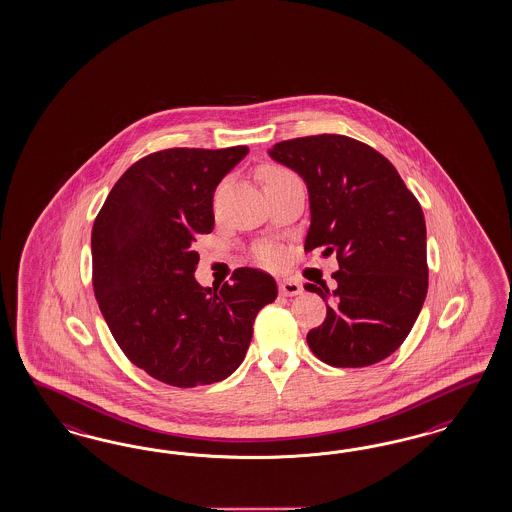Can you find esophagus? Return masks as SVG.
Listing matches in <instances>:
<instances>
[{
	"instance_id": "obj_1",
	"label": "esophagus",
	"mask_w": 512,
	"mask_h": 512,
	"mask_svg": "<svg viewBox=\"0 0 512 512\" xmlns=\"http://www.w3.org/2000/svg\"><path fill=\"white\" fill-rule=\"evenodd\" d=\"M279 291H281V295L296 296L300 295L304 289H302V285H300L298 281H295V279L287 278L279 281Z\"/></svg>"
}]
</instances>
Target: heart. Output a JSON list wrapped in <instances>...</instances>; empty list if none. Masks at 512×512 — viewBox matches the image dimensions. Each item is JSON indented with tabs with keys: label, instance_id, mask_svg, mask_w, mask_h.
<instances>
[{
	"label": "heart",
	"instance_id": "heart-1",
	"mask_svg": "<svg viewBox=\"0 0 512 512\" xmlns=\"http://www.w3.org/2000/svg\"><path fill=\"white\" fill-rule=\"evenodd\" d=\"M287 176H295L293 172L285 171L281 167H266L263 171V182L264 186L270 184V182H276V180H283ZM259 259L263 263H276L278 261V251L274 248H261L259 249Z\"/></svg>",
	"mask_w": 512,
	"mask_h": 512
}]
</instances>
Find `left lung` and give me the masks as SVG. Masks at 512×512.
Masks as SVG:
<instances>
[{"mask_svg":"<svg viewBox=\"0 0 512 512\" xmlns=\"http://www.w3.org/2000/svg\"><path fill=\"white\" fill-rule=\"evenodd\" d=\"M268 155L300 174L310 193L306 251L338 257L336 289L306 283L326 302L308 332L313 355L336 368L390 357L428 293L426 223L419 201L385 155L343 135L283 140Z\"/></svg>","mask_w":512,"mask_h":512,"instance_id":"1","label":"left lung"}]
</instances>
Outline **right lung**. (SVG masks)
I'll use <instances>...</instances> for the list:
<instances>
[{"mask_svg":"<svg viewBox=\"0 0 512 512\" xmlns=\"http://www.w3.org/2000/svg\"><path fill=\"white\" fill-rule=\"evenodd\" d=\"M248 152L146 155L112 187L93 223L99 310L125 357L171 387L227 379L246 357L257 313L278 296L276 279L248 266L219 291L195 279L193 244L214 229V191Z\"/></svg>","mask_w":512,"mask_h":512,"instance_id":"1","label":"right lung"}]
</instances>
